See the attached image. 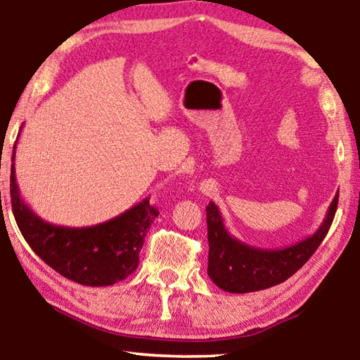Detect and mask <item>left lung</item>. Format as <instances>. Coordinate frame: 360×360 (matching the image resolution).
Returning a JSON list of instances; mask_svg holds the SVG:
<instances>
[{
  "instance_id": "1",
  "label": "left lung",
  "mask_w": 360,
  "mask_h": 360,
  "mask_svg": "<svg viewBox=\"0 0 360 360\" xmlns=\"http://www.w3.org/2000/svg\"><path fill=\"white\" fill-rule=\"evenodd\" d=\"M338 193L335 195L327 216L316 233L284 249H260L241 243L225 229L217 205L206 206L208 222V276L217 288L231 294H246L284 283L308 259L326 238L337 212Z\"/></svg>"
}]
</instances>
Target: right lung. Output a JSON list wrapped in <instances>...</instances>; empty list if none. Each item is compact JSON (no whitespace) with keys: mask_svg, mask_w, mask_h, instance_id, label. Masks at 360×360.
<instances>
[{"mask_svg":"<svg viewBox=\"0 0 360 360\" xmlns=\"http://www.w3.org/2000/svg\"><path fill=\"white\" fill-rule=\"evenodd\" d=\"M15 146L11 168V203L23 238L36 255L77 284L101 288L122 281L138 268L139 251L158 211L149 198L117 217L90 227H63L41 219L23 202L15 181Z\"/></svg>","mask_w":360,"mask_h":360,"instance_id":"right-lung-1","label":"right lung"}]
</instances>
